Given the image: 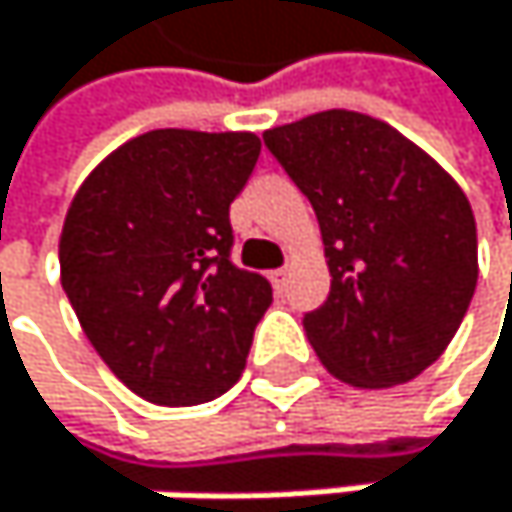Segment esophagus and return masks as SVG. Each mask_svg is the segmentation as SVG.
Segmentation results:
<instances>
[{
  "label": "esophagus",
  "instance_id": "obj_1",
  "mask_svg": "<svg viewBox=\"0 0 512 512\" xmlns=\"http://www.w3.org/2000/svg\"><path fill=\"white\" fill-rule=\"evenodd\" d=\"M288 279H291V267H279V270L270 273V282H273L276 291H285L288 288Z\"/></svg>",
  "mask_w": 512,
  "mask_h": 512
}]
</instances>
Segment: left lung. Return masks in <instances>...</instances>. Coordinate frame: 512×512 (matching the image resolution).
<instances>
[{"label": "left lung", "instance_id": "left-lung-1", "mask_svg": "<svg viewBox=\"0 0 512 512\" xmlns=\"http://www.w3.org/2000/svg\"><path fill=\"white\" fill-rule=\"evenodd\" d=\"M310 199L331 273L304 331L334 378L381 390L433 365L470 307L476 221L458 181L393 125L325 110L264 131Z\"/></svg>", "mask_w": 512, "mask_h": 512}]
</instances>
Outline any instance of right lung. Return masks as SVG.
Returning a JSON list of instances; mask_svg holds the SVG:
<instances>
[{"mask_svg": "<svg viewBox=\"0 0 512 512\" xmlns=\"http://www.w3.org/2000/svg\"><path fill=\"white\" fill-rule=\"evenodd\" d=\"M261 156L251 131L156 128L113 150L76 190L61 285L113 375L156 405H199L245 368L273 304L230 261V202Z\"/></svg>", "mask_w": 512, "mask_h": 512, "instance_id": "add662e5", "label": "right lung"}]
</instances>
